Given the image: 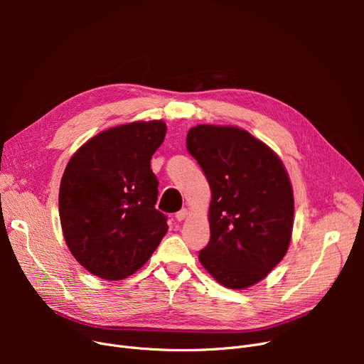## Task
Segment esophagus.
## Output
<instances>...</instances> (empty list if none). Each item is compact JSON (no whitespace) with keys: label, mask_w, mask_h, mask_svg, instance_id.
<instances>
[{"label":"esophagus","mask_w":364,"mask_h":364,"mask_svg":"<svg viewBox=\"0 0 364 364\" xmlns=\"http://www.w3.org/2000/svg\"><path fill=\"white\" fill-rule=\"evenodd\" d=\"M187 214H188L187 209H181V211H178V213L176 214V220H177V221H183V220L187 217Z\"/></svg>","instance_id":"esophagus-1"}]
</instances>
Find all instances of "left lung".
Masks as SVG:
<instances>
[{
    "label": "left lung",
    "mask_w": 364,
    "mask_h": 364,
    "mask_svg": "<svg viewBox=\"0 0 364 364\" xmlns=\"http://www.w3.org/2000/svg\"><path fill=\"white\" fill-rule=\"evenodd\" d=\"M187 150L211 187V239L199 261L225 288H250L288 252L294 227L288 172L269 146L239 127L190 128Z\"/></svg>",
    "instance_id": "8db88e82"
}]
</instances>
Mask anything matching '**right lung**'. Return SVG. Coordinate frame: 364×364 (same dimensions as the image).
<instances>
[{
    "label": "right lung",
    "instance_id": "right-lung-1",
    "mask_svg": "<svg viewBox=\"0 0 364 364\" xmlns=\"http://www.w3.org/2000/svg\"><path fill=\"white\" fill-rule=\"evenodd\" d=\"M166 134L164 121L109 128L84 143L66 165L59 214L69 251L105 280L136 273L168 232L155 208L158 180L151 155Z\"/></svg>",
    "mask_w": 364,
    "mask_h": 364
}]
</instances>
